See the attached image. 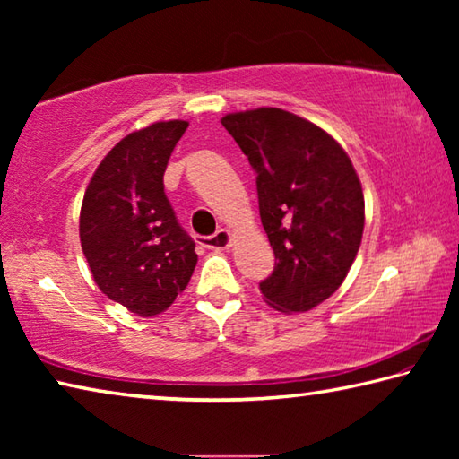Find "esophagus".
<instances>
[{"instance_id": "34e87169", "label": "esophagus", "mask_w": 459, "mask_h": 459, "mask_svg": "<svg viewBox=\"0 0 459 459\" xmlns=\"http://www.w3.org/2000/svg\"><path fill=\"white\" fill-rule=\"evenodd\" d=\"M198 243L206 248H212V251H224V248L230 247V232L227 229H221L211 237H200Z\"/></svg>"}]
</instances>
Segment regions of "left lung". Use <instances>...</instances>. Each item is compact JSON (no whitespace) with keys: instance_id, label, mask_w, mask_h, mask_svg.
Here are the masks:
<instances>
[{"instance_id":"8db88e82","label":"left lung","mask_w":459,"mask_h":459,"mask_svg":"<svg viewBox=\"0 0 459 459\" xmlns=\"http://www.w3.org/2000/svg\"><path fill=\"white\" fill-rule=\"evenodd\" d=\"M222 126L257 174L275 269L259 283L279 312H307L338 290L364 230L362 186L348 153L314 123L275 107L230 113Z\"/></svg>"}]
</instances>
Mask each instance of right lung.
Wrapping results in <instances>:
<instances>
[{
	"mask_svg": "<svg viewBox=\"0 0 459 459\" xmlns=\"http://www.w3.org/2000/svg\"><path fill=\"white\" fill-rule=\"evenodd\" d=\"M188 121L134 131L100 161L81 208V247L108 299L152 317L188 285L198 255L164 192L169 155Z\"/></svg>",
	"mask_w": 459,
	"mask_h": 459,
	"instance_id": "add662e5",
	"label": "right lung"
}]
</instances>
